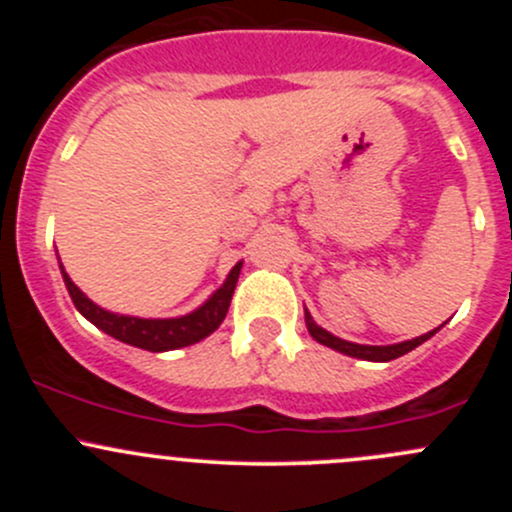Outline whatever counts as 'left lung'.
<instances>
[{
  "instance_id": "obj_1",
  "label": "left lung",
  "mask_w": 512,
  "mask_h": 512,
  "mask_svg": "<svg viewBox=\"0 0 512 512\" xmlns=\"http://www.w3.org/2000/svg\"><path fill=\"white\" fill-rule=\"evenodd\" d=\"M304 319H307L309 334H312V337L317 339L319 344H324V347L337 349V352H342V354L356 356V359H366V361H391V359H399V356L409 354L411 349H416L418 344H423V342H426V339H431L433 334L438 332V329H433V332L423 334V337L409 339V342H401V344H391V347H366V344L344 342V339H339V337H334V334H329L327 329L317 327V324H314V319L309 317V312H304Z\"/></svg>"
}]
</instances>
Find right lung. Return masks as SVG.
I'll return each instance as SVG.
<instances>
[{
	"label": "right lung",
	"mask_w": 512,
	"mask_h": 512,
	"mask_svg": "<svg viewBox=\"0 0 512 512\" xmlns=\"http://www.w3.org/2000/svg\"><path fill=\"white\" fill-rule=\"evenodd\" d=\"M242 262H237L232 267V272L227 275L225 285L208 299L200 309H195L193 314H185L178 319H138V317H123V314H111L106 309L96 307L79 287L71 282V277L64 270V282L69 289L71 299H74L76 309L84 314L89 322H94L98 329H103L106 334H111L118 342H126L131 347L146 349V352H170V349L190 347V344L200 342L208 334H213L215 329L223 324L227 307H230L232 292H235L237 277H240Z\"/></svg>",
	"instance_id": "add662e5"
}]
</instances>
